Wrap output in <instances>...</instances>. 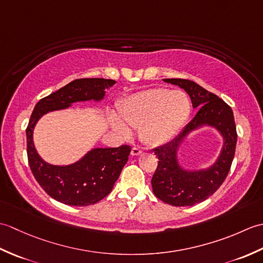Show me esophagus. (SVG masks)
<instances>
[{"instance_id": "esophagus-1", "label": "esophagus", "mask_w": 263, "mask_h": 263, "mask_svg": "<svg viewBox=\"0 0 263 263\" xmlns=\"http://www.w3.org/2000/svg\"><path fill=\"white\" fill-rule=\"evenodd\" d=\"M141 153H142L141 149L140 148H137V147H133L132 150H131V155L132 156H139Z\"/></svg>"}]
</instances>
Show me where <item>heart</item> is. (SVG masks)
I'll list each match as a JSON object with an SVG mask.
<instances>
[{
	"label": "heart",
	"instance_id": "heart-1",
	"mask_svg": "<svg viewBox=\"0 0 263 263\" xmlns=\"http://www.w3.org/2000/svg\"><path fill=\"white\" fill-rule=\"evenodd\" d=\"M128 125L140 128V138L153 146L170 142L187 121L191 102L185 92L164 88L148 89L128 98L120 107ZM114 127L122 136L130 130L122 121L114 119Z\"/></svg>",
	"mask_w": 263,
	"mask_h": 263
}]
</instances>
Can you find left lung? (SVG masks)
I'll list each match as a JSON object with an SVG mask.
<instances>
[{
	"instance_id": "left-lung-1",
	"label": "left lung",
	"mask_w": 263,
	"mask_h": 263,
	"mask_svg": "<svg viewBox=\"0 0 263 263\" xmlns=\"http://www.w3.org/2000/svg\"><path fill=\"white\" fill-rule=\"evenodd\" d=\"M164 81L184 89L193 107L199 110L174 140L154 149L158 165L152 178L153 191L159 200L171 205H193L214 194L228 175L237 141L235 121L230 106L198 83L186 79ZM202 125L216 127L224 138V146L216 163L208 170L185 171L178 165V146L190 132Z\"/></svg>"
}]
</instances>
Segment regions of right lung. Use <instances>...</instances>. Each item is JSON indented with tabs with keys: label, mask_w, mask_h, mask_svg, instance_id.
I'll return each mask as SVG.
<instances>
[{
	"label": "right lung",
	"mask_w": 263,
	"mask_h": 263,
	"mask_svg": "<svg viewBox=\"0 0 263 263\" xmlns=\"http://www.w3.org/2000/svg\"><path fill=\"white\" fill-rule=\"evenodd\" d=\"M114 83V80L102 78L77 79L42 98L32 110L26 130L28 163L39 185L59 202L83 206L104 199L113 190L131 147L123 144L119 148H96L74 164L55 166L44 161L37 154L32 141L33 127L48 111L66 108L76 102L103 99L105 89Z\"/></svg>",
	"instance_id": "1"
}]
</instances>
